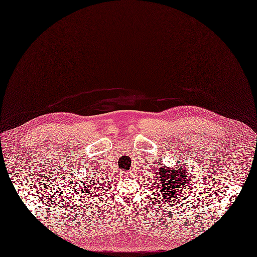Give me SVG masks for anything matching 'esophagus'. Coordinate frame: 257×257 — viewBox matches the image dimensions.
Segmentation results:
<instances>
[{
  "label": "esophagus",
  "instance_id": "esophagus-1",
  "mask_svg": "<svg viewBox=\"0 0 257 257\" xmlns=\"http://www.w3.org/2000/svg\"><path fill=\"white\" fill-rule=\"evenodd\" d=\"M121 175L123 176L124 178H128V177H131V173H128V172H126V170H123V172L121 173Z\"/></svg>",
  "mask_w": 257,
  "mask_h": 257
}]
</instances>
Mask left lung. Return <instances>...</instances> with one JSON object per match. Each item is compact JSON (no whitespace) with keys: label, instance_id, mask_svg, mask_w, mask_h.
I'll list each match as a JSON object with an SVG mask.
<instances>
[{"label":"left lung","instance_id":"left-lung-1","mask_svg":"<svg viewBox=\"0 0 257 257\" xmlns=\"http://www.w3.org/2000/svg\"><path fill=\"white\" fill-rule=\"evenodd\" d=\"M188 173L189 170H187V167L184 165L173 169L159 164L156 177L159 180L157 187L160 190L161 199L172 202L178 198L179 194L186 189V186L188 185L190 179Z\"/></svg>","mask_w":257,"mask_h":257}]
</instances>
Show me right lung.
I'll use <instances>...</instances> for the list:
<instances>
[{
	"label": "right lung",
	"mask_w": 257,
	"mask_h": 257,
	"mask_svg": "<svg viewBox=\"0 0 257 257\" xmlns=\"http://www.w3.org/2000/svg\"><path fill=\"white\" fill-rule=\"evenodd\" d=\"M93 175V174H92ZM93 178V177H92ZM99 183V181H98ZM82 185H83V188H84V193H87V197L88 198H94L95 195V192H94V189H96V186H97V183H95V180L93 179H90V181H85V182H82Z\"/></svg>",
	"instance_id": "1"
}]
</instances>
